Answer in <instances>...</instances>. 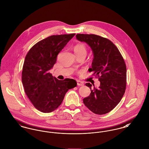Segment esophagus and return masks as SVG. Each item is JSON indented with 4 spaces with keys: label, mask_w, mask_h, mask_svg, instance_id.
<instances>
[{
    "label": "esophagus",
    "mask_w": 149,
    "mask_h": 149,
    "mask_svg": "<svg viewBox=\"0 0 149 149\" xmlns=\"http://www.w3.org/2000/svg\"><path fill=\"white\" fill-rule=\"evenodd\" d=\"M77 84L79 86H82L84 85V83L83 81H81L80 80H77Z\"/></svg>",
    "instance_id": "obj_1"
}]
</instances>
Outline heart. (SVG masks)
<instances>
[{
    "mask_svg": "<svg viewBox=\"0 0 149 149\" xmlns=\"http://www.w3.org/2000/svg\"><path fill=\"white\" fill-rule=\"evenodd\" d=\"M74 51L76 53H84L86 54L87 53L86 47L82 44H78L74 46Z\"/></svg>",
    "mask_w": 149,
    "mask_h": 149,
    "instance_id": "1",
    "label": "heart"
}]
</instances>
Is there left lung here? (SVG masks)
<instances>
[{"instance_id":"1","label":"left lung","mask_w":149,"mask_h":149,"mask_svg":"<svg viewBox=\"0 0 149 149\" xmlns=\"http://www.w3.org/2000/svg\"><path fill=\"white\" fill-rule=\"evenodd\" d=\"M76 38L91 48L93 59L88 70L100 82L99 88L94 87L92 90V84H86L91 92L83 99V103L95 114L107 113L120 103L125 91L126 68L124 58L115 44L106 38L87 34H77Z\"/></svg>"}]
</instances>
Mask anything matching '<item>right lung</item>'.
<instances>
[{"label": "right lung", "mask_w": 149, "mask_h": 149, "mask_svg": "<svg viewBox=\"0 0 149 149\" xmlns=\"http://www.w3.org/2000/svg\"><path fill=\"white\" fill-rule=\"evenodd\" d=\"M75 35H53L38 42L27 53L23 65L22 83L34 107L43 113L56 110L69 89L77 86L74 79L58 80L49 72L58 53Z\"/></svg>", "instance_id": "right-lung-1"}]
</instances>
